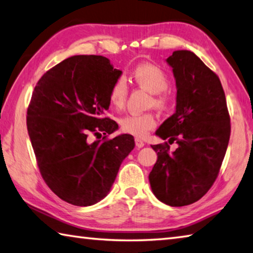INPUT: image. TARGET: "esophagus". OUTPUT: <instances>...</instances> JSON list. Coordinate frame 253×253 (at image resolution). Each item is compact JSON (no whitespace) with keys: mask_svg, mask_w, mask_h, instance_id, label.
Instances as JSON below:
<instances>
[{"mask_svg":"<svg viewBox=\"0 0 253 253\" xmlns=\"http://www.w3.org/2000/svg\"><path fill=\"white\" fill-rule=\"evenodd\" d=\"M135 145L140 149V148H143L145 143H144V141H142L141 139H135Z\"/></svg>","mask_w":253,"mask_h":253,"instance_id":"obj_1","label":"esophagus"}]
</instances>
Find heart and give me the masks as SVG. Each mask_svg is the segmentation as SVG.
Masks as SVG:
<instances>
[{
	"mask_svg": "<svg viewBox=\"0 0 253 253\" xmlns=\"http://www.w3.org/2000/svg\"><path fill=\"white\" fill-rule=\"evenodd\" d=\"M134 81L153 94L152 104L159 109H165L169 104V96L165 91L169 86V77L161 68L144 63L136 66L133 71ZM127 97V84L124 78H119L110 88L109 99L115 108H122ZM157 121L151 113L127 114L120 119L122 131L136 138H143L150 130L156 126Z\"/></svg>",
	"mask_w": 253,
	"mask_h": 253,
	"instance_id": "b5f03b06",
	"label": "heart"
}]
</instances>
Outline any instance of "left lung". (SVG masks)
I'll list each match as a JSON object with an SVG mask.
<instances>
[{"instance_id": "8db88e82", "label": "left lung", "mask_w": 253, "mask_h": 253, "mask_svg": "<svg viewBox=\"0 0 253 253\" xmlns=\"http://www.w3.org/2000/svg\"><path fill=\"white\" fill-rule=\"evenodd\" d=\"M176 86L175 112L156 131L178 144L151 145L158 160L149 174L152 192L171 207L191 205L218 176L230 139V118L219 78L193 52L178 50L166 60Z\"/></svg>"}]
</instances>
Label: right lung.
I'll return each mask as SVG.
<instances>
[{
	"label": "right lung",
	"instance_id": "right-lung-1",
	"mask_svg": "<svg viewBox=\"0 0 253 253\" xmlns=\"http://www.w3.org/2000/svg\"><path fill=\"white\" fill-rule=\"evenodd\" d=\"M122 71L101 55H73L44 73L28 109L29 136L40 172L53 192L78 207L110 192L120 166L134 148L130 134L90 142L88 135L119 129L102 118Z\"/></svg>",
	"mask_w": 253,
	"mask_h": 253
}]
</instances>
